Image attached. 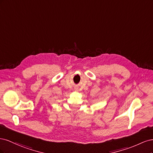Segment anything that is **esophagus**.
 I'll use <instances>...</instances> for the list:
<instances>
[{"instance_id":"esophagus-1","label":"esophagus","mask_w":153,"mask_h":153,"mask_svg":"<svg viewBox=\"0 0 153 153\" xmlns=\"http://www.w3.org/2000/svg\"><path fill=\"white\" fill-rule=\"evenodd\" d=\"M76 90H77V89H76Z\"/></svg>"}]
</instances>
